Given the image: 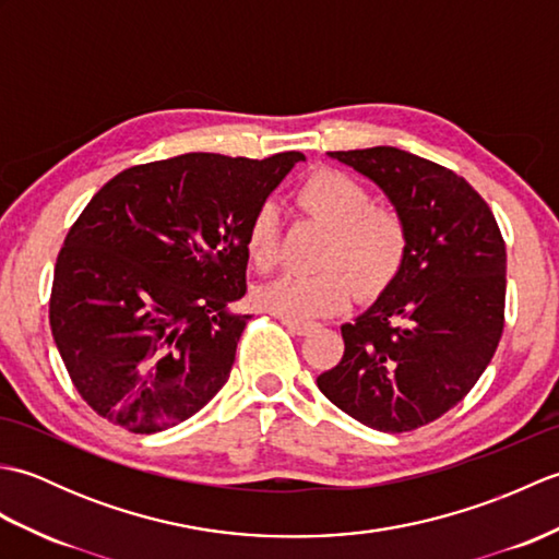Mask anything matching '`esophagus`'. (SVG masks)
Wrapping results in <instances>:
<instances>
[{"mask_svg": "<svg viewBox=\"0 0 559 559\" xmlns=\"http://www.w3.org/2000/svg\"><path fill=\"white\" fill-rule=\"evenodd\" d=\"M281 322L286 324L288 331H293V334H298V336H307V334H310V331L314 329L312 322H300V319H286V317H281Z\"/></svg>", "mask_w": 559, "mask_h": 559, "instance_id": "obj_1", "label": "esophagus"}]
</instances>
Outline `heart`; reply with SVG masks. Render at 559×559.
<instances>
[{
  "label": "heart",
  "mask_w": 559,
  "mask_h": 559,
  "mask_svg": "<svg viewBox=\"0 0 559 559\" xmlns=\"http://www.w3.org/2000/svg\"><path fill=\"white\" fill-rule=\"evenodd\" d=\"M298 204L329 225L314 273H281L257 290L264 310L286 319H317L343 310L353 286L362 298L382 293L399 273L408 249L406 223L396 211L372 206V197L350 177L336 170H319L307 177ZM247 254L261 271L278 261V211L261 204L247 228Z\"/></svg>",
  "instance_id": "1"
}]
</instances>
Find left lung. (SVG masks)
<instances>
[{
	"instance_id": "1",
	"label": "left lung",
	"mask_w": 559,
	"mask_h": 559,
	"mask_svg": "<svg viewBox=\"0 0 559 559\" xmlns=\"http://www.w3.org/2000/svg\"><path fill=\"white\" fill-rule=\"evenodd\" d=\"M374 182L406 223L408 249L382 295L343 324L346 350L322 394L382 432L437 420L490 365L504 329L507 249L463 177L394 146L331 151Z\"/></svg>"
}]
</instances>
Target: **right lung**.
I'll return each instance as SVG.
<instances>
[{"mask_svg":"<svg viewBox=\"0 0 559 559\" xmlns=\"http://www.w3.org/2000/svg\"><path fill=\"white\" fill-rule=\"evenodd\" d=\"M300 151L185 153L122 170L88 201L55 264L50 326L81 399L151 435L228 382L249 314L247 228Z\"/></svg>","mask_w":559,"mask_h":559,"instance_id":"right-lung-1","label":"right lung"}]
</instances>
